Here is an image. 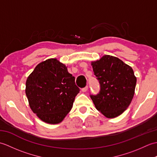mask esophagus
I'll use <instances>...</instances> for the list:
<instances>
[{
  "mask_svg": "<svg viewBox=\"0 0 157 157\" xmlns=\"http://www.w3.org/2000/svg\"><path fill=\"white\" fill-rule=\"evenodd\" d=\"M88 86H86L85 88L82 89V91L83 92H86L88 91Z\"/></svg>",
  "mask_w": 157,
  "mask_h": 157,
  "instance_id": "1",
  "label": "esophagus"
}]
</instances>
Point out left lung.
I'll use <instances>...</instances> for the list:
<instances>
[{
	"label": "left lung",
	"mask_w": 157,
	"mask_h": 157,
	"mask_svg": "<svg viewBox=\"0 0 157 157\" xmlns=\"http://www.w3.org/2000/svg\"><path fill=\"white\" fill-rule=\"evenodd\" d=\"M101 84L96 96L90 95L96 109L107 118H115L129 106L135 93L136 77L132 67L115 56L104 55L91 62Z\"/></svg>",
	"instance_id": "8db88e82"
}]
</instances>
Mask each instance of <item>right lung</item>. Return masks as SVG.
<instances>
[{
    "label": "right lung",
    "instance_id": "right-lung-1",
    "mask_svg": "<svg viewBox=\"0 0 157 157\" xmlns=\"http://www.w3.org/2000/svg\"><path fill=\"white\" fill-rule=\"evenodd\" d=\"M79 92L75 77L56 58L40 63L25 83L30 109L40 119L49 124H57L64 119Z\"/></svg>",
    "mask_w": 157,
    "mask_h": 157
}]
</instances>
